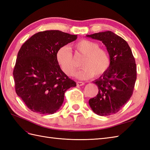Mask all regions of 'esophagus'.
<instances>
[{"label": "esophagus", "instance_id": "1", "mask_svg": "<svg viewBox=\"0 0 150 150\" xmlns=\"http://www.w3.org/2000/svg\"><path fill=\"white\" fill-rule=\"evenodd\" d=\"M84 84V82H77V86H83Z\"/></svg>", "mask_w": 150, "mask_h": 150}]
</instances>
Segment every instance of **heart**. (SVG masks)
<instances>
[{"mask_svg": "<svg viewBox=\"0 0 150 150\" xmlns=\"http://www.w3.org/2000/svg\"><path fill=\"white\" fill-rule=\"evenodd\" d=\"M75 48L79 53L84 55L81 65L83 66L76 74V77L82 80L91 79L94 75L101 77L109 69L111 60L107 51L100 47L99 43L88 39H82L75 44ZM56 59L63 72L72 76L77 69L73 59L71 50L68 46L60 47L57 51Z\"/></svg>", "mask_w": 150, "mask_h": 150, "instance_id": "obj_1", "label": "heart"}]
</instances>
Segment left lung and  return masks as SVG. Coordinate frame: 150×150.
Returning <instances> with one entry per match:
<instances>
[{
    "label": "left lung",
    "mask_w": 150,
    "mask_h": 150,
    "mask_svg": "<svg viewBox=\"0 0 150 150\" xmlns=\"http://www.w3.org/2000/svg\"><path fill=\"white\" fill-rule=\"evenodd\" d=\"M86 37L102 41L111 60L108 71L93 82L97 85L98 93L89 100V104L98 115H110L117 113L133 94L137 79L135 58L126 41L112 31Z\"/></svg>",
    "instance_id": "left-lung-1"
}]
</instances>
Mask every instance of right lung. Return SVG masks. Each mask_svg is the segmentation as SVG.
Masks as SVG:
<instances>
[{
    "label": "right lung",
    "mask_w": 150,
    "mask_h": 150,
    "mask_svg": "<svg viewBox=\"0 0 150 150\" xmlns=\"http://www.w3.org/2000/svg\"><path fill=\"white\" fill-rule=\"evenodd\" d=\"M77 35L59 30L37 33L18 51L13 69L15 91L33 112L53 114L59 110L68 89L76 86L57 63L60 47Z\"/></svg>",
    "instance_id": "obj_1"
}]
</instances>
